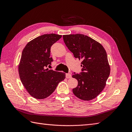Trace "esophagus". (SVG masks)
I'll return each instance as SVG.
<instances>
[{"mask_svg":"<svg viewBox=\"0 0 132 132\" xmlns=\"http://www.w3.org/2000/svg\"><path fill=\"white\" fill-rule=\"evenodd\" d=\"M66 78L67 79H70L72 78V75L70 73H66Z\"/></svg>","mask_w":132,"mask_h":132,"instance_id":"34e87169","label":"esophagus"}]
</instances>
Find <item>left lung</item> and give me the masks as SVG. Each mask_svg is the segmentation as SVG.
Returning <instances> with one entry per match:
<instances>
[{
    "label": "left lung",
    "mask_w": 132,
    "mask_h": 132,
    "mask_svg": "<svg viewBox=\"0 0 132 132\" xmlns=\"http://www.w3.org/2000/svg\"><path fill=\"white\" fill-rule=\"evenodd\" d=\"M66 46L74 57L81 59L82 72L74 73L72 77L78 80L73 94L84 101L92 100L104 88L110 73L108 56L103 46L93 38L83 34L63 35Z\"/></svg>",
    "instance_id": "8db88e82"
}]
</instances>
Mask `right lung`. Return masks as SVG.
Wrapping results in <instances>:
<instances>
[{
  "instance_id": "right-lung-1",
  "label": "right lung",
  "mask_w": 132,
  "mask_h": 132,
  "mask_svg": "<svg viewBox=\"0 0 132 132\" xmlns=\"http://www.w3.org/2000/svg\"><path fill=\"white\" fill-rule=\"evenodd\" d=\"M61 35L44 34L28 43L22 51L19 65L21 81L27 92L35 98L44 99L56 89L65 78V73L46 69L53 61L51 46Z\"/></svg>"
}]
</instances>
